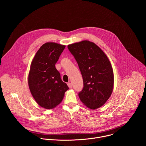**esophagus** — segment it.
I'll use <instances>...</instances> for the list:
<instances>
[{
  "mask_svg": "<svg viewBox=\"0 0 146 146\" xmlns=\"http://www.w3.org/2000/svg\"><path fill=\"white\" fill-rule=\"evenodd\" d=\"M68 86L69 88H72V84L71 82H68Z\"/></svg>",
  "mask_w": 146,
  "mask_h": 146,
  "instance_id": "1",
  "label": "esophagus"
}]
</instances>
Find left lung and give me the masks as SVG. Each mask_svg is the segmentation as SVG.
<instances>
[{
  "instance_id": "obj_1",
  "label": "left lung",
  "mask_w": 146,
  "mask_h": 146,
  "mask_svg": "<svg viewBox=\"0 0 146 146\" xmlns=\"http://www.w3.org/2000/svg\"><path fill=\"white\" fill-rule=\"evenodd\" d=\"M68 48L76 59L84 87L78 96L91 110L102 106L111 96L114 87V74L107 55L96 44L88 40L71 44Z\"/></svg>"
}]
</instances>
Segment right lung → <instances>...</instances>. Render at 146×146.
<instances>
[{
    "mask_svg": "<svg viewBox=\"0 0 146 146\" xmlns=\"http://www.w3.org/2000/svg\"><path fill=\"white\" fill-rule=\"evenodd\" d=\"M65 47L56 43H46L37 51L31 62L29 88L38 105L46 109L58 106L69 89L55 68V64Z\"/></svg>",
    "mask_w": 146,
    "mask_h": 146,
    "instance_id": "1",
    "label": "right lung"
}]
</instances>
